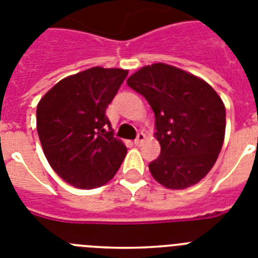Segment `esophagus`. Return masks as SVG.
Returning <instances> with one entry per match:
<instances>
[{"label": "esophagus", "instance_id": "34e87169", "mask_svg": "<svg viewBox=\"0 0 258 258\" xmlns=\"http://www.w3.org/2000/svg\"><path fill=\"white\" fill-rule=\"evenodd\" d=\"M144 140H146V135H144L143 133H139L138 134V136H136V139L134 143H135V146H142Z\"/></svg>", "mask_w": 258, "mask_h": 258}]
</instances>
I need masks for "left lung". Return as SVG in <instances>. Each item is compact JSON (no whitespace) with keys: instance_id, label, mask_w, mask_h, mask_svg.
Masks as SVG:
<instances>
[{"instance_id":"obj_1","label":"left lung","mask_w":258,"mask_h":258,"mask_svg":"<svg viewBox=\"0 0 258 258\" xmlns=\"http://www.w3.org/2000/svg\"><path fill=\"white\" fill-rule=\"evenodd\" d=\"M127 85L155 112L161 153L148 165L153 178L176 190L198 183L224 142L226 107L218 93L202 79L162 62L143 67Z\"/></svg>"}]
</instances>
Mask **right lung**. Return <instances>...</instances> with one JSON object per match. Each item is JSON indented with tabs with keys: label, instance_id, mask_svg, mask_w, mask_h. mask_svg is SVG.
Returning a JSON list of instances; mask_svg holds the SVG:
<instances>
[{
	"label": "right lung",
	"instance_id": "right-lung-1",
	"mask_svg": "<svg viewBox=\"0 0 258 258\" xmlns=\"http://www.w3.org/2000/svg\"><path fill=\"white\" fill-rule=\"evenodd\" d=\"M128 75L94 68L68 76L36 107V130L49 165L69 185L96 189L115 176L127 148L114 138L106 109Z\"/></svg>",
	"mask_w": 258,
	"mask_h": 258
}]
</instances>
